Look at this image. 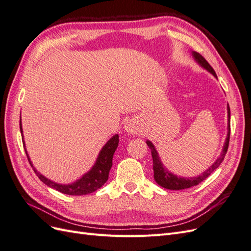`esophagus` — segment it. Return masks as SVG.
<instances>
[{
    "instance_id": "34e87169",
    "label": "esophagus",
    "mask_w": 251,
    "mask_h": 251,
    "mask_svg": "<svg viewBox=\"0 0 251 251\" xmlns=\"http://www.w3.org/2000/svg\"><path fill=\"white\" fill-rule=\"evenodd\" d=\"M126 131L130 132V133H135L136 132V126L133 123H127L126 125Z\"/></svg>"
}]
</instances>
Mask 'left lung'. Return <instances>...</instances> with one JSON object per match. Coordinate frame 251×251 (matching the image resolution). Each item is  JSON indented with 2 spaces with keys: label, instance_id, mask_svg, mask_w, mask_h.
Masks as SVG:
<instances>
[{
  "label": "left lung",
  "instance_id": "left-lung-1",
  "mask_svg": "<svg viewBox=\"0 0 251 251\" xmlns=\"http://www.w3.org/2000/svg\"><path fill=\"white\" fill-rule=\"evenodd\" d=\"M194 56H195L197 62H198L202 67H204L205 69L208 70L210 73L214 74V76L217 77V74H216L215 70L212 69V67L208 64L207 60L200 54V53L194 52ZM227 110H228V121H229L230 120L229 105L227 107ZM229 136H230V125L228 124V133H227L226 141H225L221 156H220L217 159V161L214 164H212L206 172H204L202 175H200V176L194 177V178H181V177H178V176H175V175H173L172 173L166 171V169L163 168V164L161 163L160 159H159L158 153H157V151L155 150L153 143L148 140L147 144L149 146V148L151 149V158H153V170H154V179H155V181L160 186H162L164 188H168V189H174V191H179V189L189 188V187H193L195 185H198L199 183H201L203 180L206 179L209 176V175L212 172H214L224 160V157L227 153V150H228V146H229Z\"/></svg>",
  "mask_w": 251,
  "mask_h": 251
}]
</instances>
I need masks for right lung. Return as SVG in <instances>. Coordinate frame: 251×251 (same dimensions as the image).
Here are the masks:
<instances>
[{
	"mask_svg": "<svg viewBox=\"0 0 251 251\" xmlns=\"http://www.w3.org/2000/svg\"><path fill=\"white\" fill-rule=\"evenodd\" d=\"M20 130H21V133H23L21 121H20ZM118 142H119L118 134L114 135L113 137L104 144V147L100 151V155H98L96 163L94 164L92 170L88 172L86 175H83L82 178H80L76 182H74V183L69 185L57 184V183H54V182L48 180L46 177H44L43 175H41L36 170H34L33 165L28 157L26 149H25V151H26V155L30 165L32 166L36 176L40 178V180L43 182V183L56 189V191L63 194L72 195V196H80V195L91 194L97 191L98 188H100L105 182H107L109 178V173L113 164L112 163L113 155L115 153V151L118 147ZM23 144H25L24 139H23Z\"/></svg>",
	"mask_w": 251,
	"mask_h": 251,
	"instance_id": "obj_1",
	"label": "right lung"
}]
</instances>
